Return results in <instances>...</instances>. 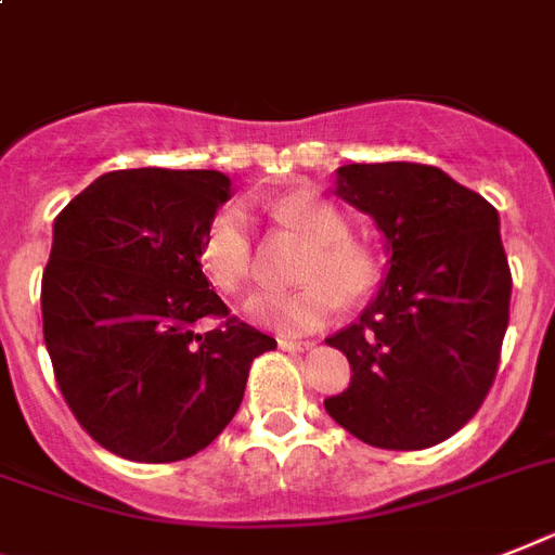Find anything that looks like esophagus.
Segmentation results:
<instances>
[{
  "instance_id": "1",
  "label": "esophagus",
  "mask_w": 555,
  "mask_h": 555,
  "mask_svg": "<svg viewBox=\"0 0 555 555\" xmlns=\"http://www.w3.org/2000/svg\"><path fill=\"white\" fill-rule=\"evenodd\" d=\"M281 349L283 351H309L314 343H304V340H286V337H281Z\"/></svg>"
}]
</instances>
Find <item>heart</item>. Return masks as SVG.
Here are the masks:
<instances>
[{"label":"heart","instance_id":"heart-1","mask_svg":"<svg viewBox=\"0 0 555 555\" xmlns=\"http://www.w3.org/2000/svg\"><path fill=\"white\" fill-rule=\"evenodd\" d=\"M272 221L309 249L295 269L292 292H260L244 314L260 328L283 337L318 332L343 306H363L383 281V260L374 246L349 235V221L337 206L314 192H288L269 206ZM198 260L215 288L235 295L249 283L255 267L249 221L241 206H223L198 246Z\"/></svg>","mask_w":555,"mask_h":555}]
</instances>
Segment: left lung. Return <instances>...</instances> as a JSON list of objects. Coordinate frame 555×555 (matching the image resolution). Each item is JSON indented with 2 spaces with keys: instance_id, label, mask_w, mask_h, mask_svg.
<instances>
[{
  "instance_id": "obj_1",
  "label": "left lung",
  "mask_w": 555,
  "mask_h": 555,
  "mask_svg": "<svg viewBox=\"0 0 555 555\" xmlns=\"http://www.w3.org/2000/svg\"><path fill=\"white\" fill-rule=\"evenodd\" d=\"M334 184L374 218L391 260L360 320L326 340L351 383L323 405L374 448L439 446L496 379L514 286L499 212L428 164H346Z\"/></svg>"
}]
</instances>
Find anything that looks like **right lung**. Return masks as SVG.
Returning a JSON list of instances; mask_svg holds the SVG:
<instances>
[{"label":"right lung","mask_w":555,"mask_h":555,"mask_svg":"<svg viewBox=\"0 0 555 555\" xmlns=\"http://www.w3.org/2000/svg\"><path fill=\"white\" fill-rule=\"evenodd\" d=\"M229 198L215 169H118L53 223L41 323L59 391L90 437L132 462L204 451L278 343L229 314L198 246ZM219 326L198 333L194 323Z\"/></svg>","instance_id":"1"}]
</instances>
